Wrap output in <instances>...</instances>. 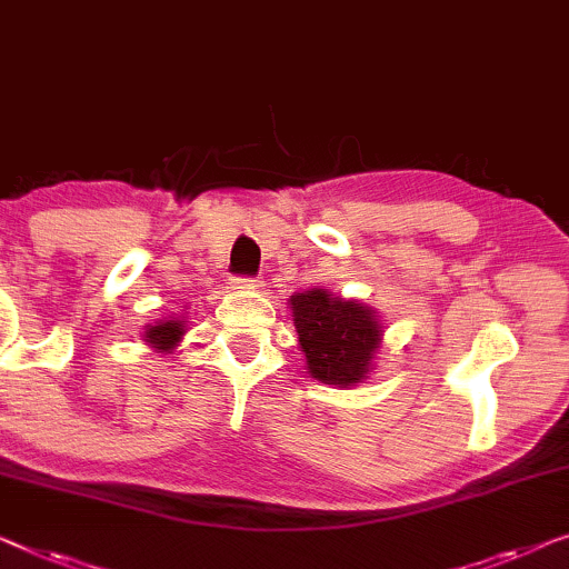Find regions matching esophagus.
<instances>
[{
	"mask_svg": "<svg viewBox=\"0 0 569 569\" xmlns=\"http://www.w3.org/2000/svg\"><path fill=\"white\" fill-rule=\"evenodd\" d=\"M259 279L257 277H236L233 279V290L238 292H249V290H259Z\"/></svg>",
	"mask_w": 569,
	"mask_h": 569,
	"instance_id": "esophagus-1",
	"label": "esophagus"
}]
</instances>
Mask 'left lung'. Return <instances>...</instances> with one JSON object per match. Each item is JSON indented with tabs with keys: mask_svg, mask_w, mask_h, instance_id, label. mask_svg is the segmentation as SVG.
I'll use <instances>...</instances> for the list:
<instances>
[{
	"mask_svg": "<svg viewBox=\"0 0 569 569\" xmlns=\"http://www.w3.org/2000/svg\"><path fill=\"white\" fill-rule=\"evenodd\" d=\"M290 308L305 365L316 380L339 387L367 380L382 343V323L372 308L318 287L292 295Z\"/></svg>",
	"mask_w": 569,
	"mask_h": 569,
	"instance_id": "8db88e82",
	"label": "left lung"
}]
</instances>
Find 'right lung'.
I'll use <instances>...</instances> for the list:
<instances>
[{"label": "right lung", "mask_w": 569, "mask_h": 569, "mask_svg": "<svg viewBox=\"0 0 569 569\" xmlns=\"http://www.w3.org/2000/svg\"><path fill=\"white\" fill-rule=\"evenodd\" d=\"M187 331L184 318H171V320H159L156 326H148L143 333V341L151 346L156 353H171V349L182 341Z\"/></svg>", "instance_id": "obj_1"}]
</instances>
